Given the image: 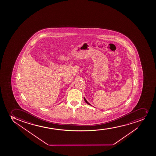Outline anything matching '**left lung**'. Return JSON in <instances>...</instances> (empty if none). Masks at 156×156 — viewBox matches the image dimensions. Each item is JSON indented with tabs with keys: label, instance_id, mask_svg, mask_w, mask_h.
<instances>
[{
	"label": "left lung",
	"instance_id": "1",
	"mask_svg": "<svg viewBox=\"0 0 156 156\" xmlns=\"http://www.w3.org/2000/svg\"><path fill=\"white\" fill-rule=\"evenodd\" d=\"M84 101H86V103H87L88 105H90V104H89V102H87V101L86 100V98H84Z\"/></svg>",
	"mask_w": 156,
	"mask_h": 156
}]
</instances>
